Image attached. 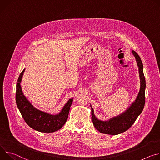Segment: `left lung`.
Returning a JSON list of instances; mask_svg holds the SVG:
<instances>
[{
  "mask_svg": "<svg viewBox=\"0 0 160 160\" xmlns=\"http://www.w3.org/2000/svg\"><path fill=\"white\" fill-rule=\"evenodd\" d=\"M133 54L137 65L138 67L139 77L140 80V87L138 94L134 102L130 107L122 114L118 116L112 118L108 121H102L98 119L92 108V119L95 128L100 133L109 135H118L128 130L137 117L142 112L145 105V89L146 80L143 72V64L137 53L133 50L132 51ZM92 107V106H91Z\"/></svg>",
  "mask_w": 160,
  "mask_h": 160,
  "instance_id": "left-lung-1",
  "label": "left lung"
}]
</instances>
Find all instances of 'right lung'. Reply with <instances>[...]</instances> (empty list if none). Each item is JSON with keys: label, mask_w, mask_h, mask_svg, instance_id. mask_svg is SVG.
<instances>
[{"label": "right lung", "mask_w": 160, "mask_h": 160, "mask_svg": "<svg viewBox=\"0 0 160 160\" xmlns=\"http://www.w3.org/2000/svg\"><path fill=\"white\" fill-rule=\"evenodd\" d=\"M25 69L21 72L16 84V102L22 117L32 128L44 133H51L60 130L66 122L73 98L69 99L62 111L57 115H51L41 111L30 103L23 93L20 82Z\"/></svg>", "instance_id": "right-lung-1"}]
</instances>
